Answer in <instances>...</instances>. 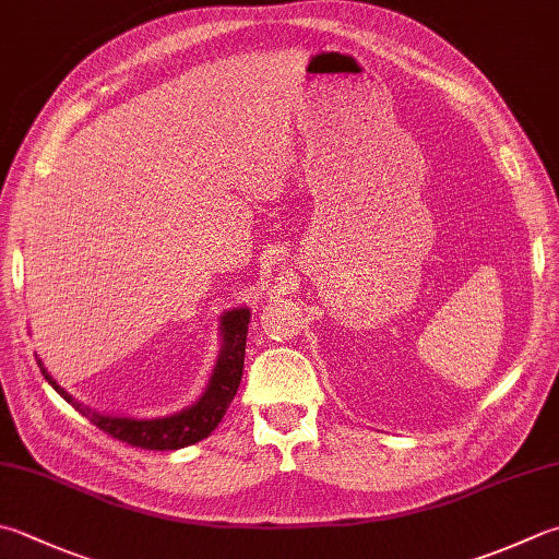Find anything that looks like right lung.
Segmentation results:
<instances>
[{
  "instance_id": "obj_1",
  "label": "right lung",
  "mask_w": 559,
  "mask_h": 559,
  "mask_svg": "<svg viewBox=\"0 0 559 559\" xmlns=\"http://www.w3.org/2000/svg\"><path fill=\"white\" fill-rule=\"evenodd\" d=\"M250 311L248 309H234L221 319V333H224V347H221L218 362L212 382H209L206 392L194 406H189L180 414L153 418V420H135V418H114L102 416L97 411L84 408L78 404L66 389H60L52 377L40 365V372L48 379V384L66 399L68 404L75 406L84 418H90L94 426L104 433L121 440L126 445L143 448V450H180L187 445H194L199 440L212 436V430L221 424L226 408L234 402L238 392L240 377H243V360H246V335H248Z\"/></svg>"
}]
</instances>
